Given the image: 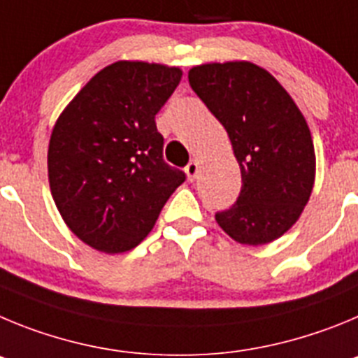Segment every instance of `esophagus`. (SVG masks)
<instances>
[{
  "mask_svg": "<svg viewBox=\"0 0 358 358\" xmlns=\"http://www.w3.org/2000/svg\"><path fill=\"white\" fill-rule=\"evenodd\" d=\"M185 171H187V176H189V180H191V182H194L196 176H198V173H199V164L196 162V160H191V162L187 164Z\"/></svg>",
  "mask_w": 358,
  "mask_h": 358,
  "instance_id": "34e87169",
  "label": "esophagus"
}]
</instances>
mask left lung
<instances>
[{
	"mask_svg": "<svg viewBox=\"0 0 358 358\" xmlns=\"http://www.w3.org/2000/svg\"><path fill=\"white\" fill-rule=\"evenodd\" d=\"M189 83L230 137L243 187L215 221L248 246L273 243L303 212L315 178V153L303 114L278 80L246 60L201 64Z\"/></svg>",
	"mask_w": 358,
	"mask_h": 358,
	"instance_id": "1",
	"label": "left lung"
}]
</instances>
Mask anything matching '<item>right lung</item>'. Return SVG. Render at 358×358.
I'll return each mask as SVG.
<instances>
[{
	"mask_svg": "<svg viewBox=\"0 0 358 358\" xmlns=\"http://www.w3.org/2000/svg\"><path fill=\"white\" fill-rule=\"evenodd\" d=\"M180 67L119 60L96 73L55 123L48 148L51 196L69 230L103 253L144 241L185 182L162 159L155 115Z\"/></svg>",
	"mask_w": 358,
	"mask_h": 358,
	"instance_id": "add662e5",
	"label": "right lung"
}]
</instances>
